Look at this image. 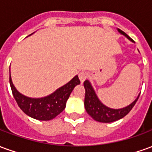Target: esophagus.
Wrapping results in <instances>:
<instances>
[{
  "instance_id": "1",
  "label": "esophagus",
  "mask_w": 152,
  "mask_h": 152,
  "mask_svg": "<svg viewBox=\"0 0 152 152\" xmlns=\"http://www.w3.org/2000/svg\"><path fill=\"white\" fill-rule=\"evenodd\" d=\"M87 77H88V74L85 72H80L79 73V78L80 80V82L83 83L86 79H87Z\"/></svg>"
}]
</instances>
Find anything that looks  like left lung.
I'll return each mask as SVG.
<instances>
[{"label": "left lung", "mask_w": 152, "mask_h": 152, "mask_svg": "<svg viewBox=\"0 0 152 152\" xmlns=\"http://www.w3.org/2000/svg\"><path fill=\"white\" fill-rule=\"evenodd\" d=\"M118 31L122 35L125 36L128 39L131 40L129 37L124 31H121V29H118ZM84 86L86 89L85 107H86V112L94 120L99 122H102V123H111V122L118 121L121 118L124 117L134 107V106L137 102V99L140 95L139 94L134 102L124 108L112 109L106 107L100 102V100L98 98V96L96 95L95 92L89 80H85Z\"/></svg>", "instance_id": "obj_1"}]
</instances>
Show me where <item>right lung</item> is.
Returning <instances> with one entry per match:
<instances>
[{"instance_id": "1", "label": "right lung", "mask_w": 152, "mask_h": 152, "mask_svg": "<svg viewBox=\"0 0 152 152\" xmlns=\"http://www.w3.org/2000/svg\"><path fill=\"white\" fill-rule=\"evenodd\" d=\"M79 77L76 76L59 89L50 95L40 98L31 99L23 95L15 89L10 74V84L14 98L25 114L39 121H50L60 114L66 107V103L74 87L80 85Z\"/></svg>"}]
</instances>
